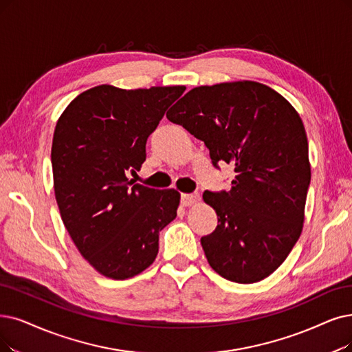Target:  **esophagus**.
Returning a JSON list of instances; mask_svg holds the SVG:
<instances>
[{"mask_svg":"<svg viewBox=\"0 0 352 352\" xmlns=\"http://www.w3.org/2000/svg\"><path fill=\"white\" fill-rule=\"evenodd\" d=\"M199 201V195L198 193H184L182 195V205L184 206H192Z\"/></svg>","mask_w":352,"mask_h":352,"instance_id":"34e87169","label":"esophagus"}]
</instances>
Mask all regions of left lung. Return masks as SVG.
I'll use <instances>...</instances> for the list:
<instances>
[{
    "mask_svg": "<svg viewBox=\"0 0 352 352\" xmlns=\"http://www.w3.org/2000/svg\"><path fill=\"white\" fill-rule=\"evenodd\" d=\"M234 166L228 192H205L218 225L201 238L209 265L235 283L269 277L299 240L311 184L305 125L285 96L254 80L190 89L166 114Z\"/></svg>",
    "mask_w": 352,
    "mask_h": 352,
    "instance_id": "obj_1",
    "label": "left lung"
}]
</instances>
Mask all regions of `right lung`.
Here are the masks:
<instances>
[{"label": "right lung", "mask_w": 352, "mask_h": 352, "mask_svg": "<svg viewBox=\"0 0 352 352\" xmlns=\"http://www.w3.org/2000/svg\"><path fill=\"white\" fill-rule=\"evenodd\" d=\"M186 87H94L62 112L53 134V188L74 244L112 280L144 272L156 260L159 232L176 218L180 193L133 185L146 143Z\"/></svg>", "instance_id": "obj_1"}]
</instances>
